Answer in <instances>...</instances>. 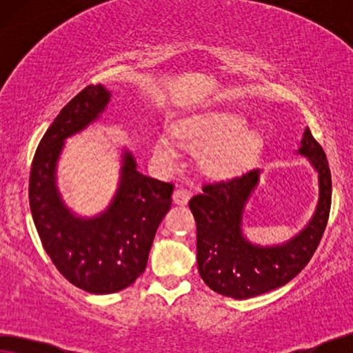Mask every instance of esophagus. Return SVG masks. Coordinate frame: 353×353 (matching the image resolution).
<instances>
[{"mask_svg": "<svg viewBox=\"0 0 353 353\" xmlns=\"http://www.w3.org/2000/svg\"><path fill=\"white\" fill-rule=\"evenodd\" d=\"M191 197V192L186 190V188H178V190L173 191V201H175V204H180V205H185L188 204V201H190Z\"/></svg>", "mask_w": 353, "mask_h": 353, "instance_id": "34e87169", "label": "esophagus"}]
</instances>
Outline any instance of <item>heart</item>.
Segmentation results:
<instances>
[{
    "instance_id": "b5f03b06",
    "label": "heart",
    "mask_w": 353,
    "mask_h": 353,
    "mask_svg": "<svg viewBox=\"0 0 353 353\" xmlns=\"http://www.w3.org/2000/svg\"><path fill=\"white\" fill-rule=\"evenodd\" d=\"M243 125L241 114L219 110L178 125L173 134L181 146L201 152V163L207 172L228 175L245 167L259 148V133ZM154 152L167 165H175L180 159L176 144L167 134H159Z\"/></svg>"
}]
</instances>
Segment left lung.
Wrapping results in <instances>:
<instances>
[{"mask_svg":"<svg viewBox=\"0 0 353 353\" xmlns=\"http://www.w3.org/2000/svg\"><path fill=\"white\" fill-rule=\"evenodd\" d=\"M299 154L318 172L316 210L297 236L279 245H257L243 234V210L259 183V170L207 183L190 201L197 226V268L212 291L250 299L281 288L305 268L323 238L331 210V172L326 154L310 130L303 132Z\"/></svg>","mask_w":353,"mask_h":353,"instance_id":"8db88e82","label":"left lung"}]
</instances>
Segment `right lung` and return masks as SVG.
<instances>
[{"label": "right lung", "instance_id": "add662e5", "mask_svg": "<svg viewBox=\"0 0 353 353\" xmlns=\"http://www.w3.org/2000/svg\"><path fill=\"white\" fill-rule=\"evenodd\" d=\"M110 93L90 85L65 104L38 144L28 181V201L43 248L59 273L91 294L128 288L146 270L161 221L172 207L173 183L137 170L128 151L122 156L119 190L103 214L75 216L56 186V163L64 141L104 112Z\"/></svg>", "mask_w": 353, "mask_h": 353}]
</instances>
